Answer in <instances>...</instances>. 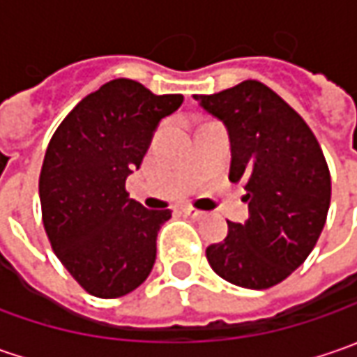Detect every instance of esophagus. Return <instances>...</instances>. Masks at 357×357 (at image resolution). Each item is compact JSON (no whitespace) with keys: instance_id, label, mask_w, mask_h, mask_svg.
Masks as SVG:
<instances>
[{"instance_id":"1","label":"esophagus","mask_w":357,"mask_h":357,"mask_svg":"<svg viewBox=\"0 0 357 357\" xmlns=\"http://www.w3.org/2000/svg\"><path fill=\"white\" fill-rule=\"evenodd\" d=\"M183 213H185L188 218H195V220H200V218L204 216L202 211H197V208H192V206H185V208H183Z\"/></svg>"}]
</instances>
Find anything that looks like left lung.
I'll return each mask as SVG.
<instances>
[{
    "label": "left lung",
    "mask_w": 357,
    "mask_h": 357,
    "mask_svg": "<svg viewBox=\"0 0 357 357\" xmlns=\"http://www.w3.org/2000/svg\"><path fill=\"white\" fill-rule=\"evenodd\" d=\"M195 99L227 127L228 178L244 185L250 213L206 248L208 264L242 288L276 286L308 258L326 225L332 181L322 149L304 119L260 81Z\"/></svg>",
    "instance_id": "left-lung-1"
}]
</instances>
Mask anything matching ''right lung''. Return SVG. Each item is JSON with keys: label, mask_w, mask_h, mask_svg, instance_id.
<instances>
[{"label": "right lung", "mask_w": 357, "mask_h": 357, "mask_svg": "<svg viewBox=\"0 0 357 357\" xmlns=\"http://www.w3.org/2000/svg\"><path fill=\"white\" fill-rule=\"evenodd\" d=\"M183 95H155L113 79L87 95L51 137L39 174L43 227L57 258L89 294L119 298L139 288L157 258L171 211L129 199L127 176L141 167L160 119Z\"/></svg>", "instance_id": "right-lung-1"}]
</instances>
